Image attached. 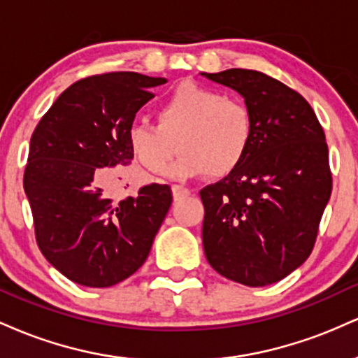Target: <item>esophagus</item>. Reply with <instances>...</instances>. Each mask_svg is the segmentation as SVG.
Wrapping results in <instances>:
<instances>
[{
    "label": "esophagus",
    "instance_id": "34e87169",
    "mask_svg": "<svg viewBox=\"0 0 358 358\" xmlns=\"http://www.w3.org/2000/svg\"><path fill=\"white\" fill-rule=\"evenodd\" d=\"M171 190H173L175 199H182V196L190 195V190H188L187 187H182V185H173V187H171Z\"/></svg>",
    "mask_w": 358,
    "mask_h": 358
}]
</instances>
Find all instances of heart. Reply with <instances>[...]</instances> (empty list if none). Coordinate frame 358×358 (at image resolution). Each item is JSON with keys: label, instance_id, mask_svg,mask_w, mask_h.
<instances>
[{"label": "heart", "instance_id": "b5f03b06", "mask_svg": "<svg viewBox=\"0 0 358 358\" xmlns=\"http://www.w3.org/2000/svg\"><path fill=\"white\" fill-rule=\"evenodd\" d=\"M254 136L252 114L244 102L185 82L158 104L156 126L136 122L127 133L131 153L146 170L187 180L208 173L227 176L242 165Z\"/></svg>", "mask_w": 358, "mask_h": 358}]
</instances>
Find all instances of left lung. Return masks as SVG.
<instances>
[{"label": "left lung", "instance_id": "left-lung-1", "mask_svg": "<svg viewBox=\"0 0 358 358\" xmlns=\"http://www.w3.org/2000/svg\"><path fill=\"white\" fill-rule=\"evenodd\" d=\"M200 76L241 94L254 121L242 165L200 192L205 256L231 281L273 285L310 256L330 200L324 133L305 97L266 73L229 69Z\"/></svg>", "mask_w": 358, "mask_h": 358}]
</instances>
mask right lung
I'll use <instances>...</instances> for the list:
<instances>
[{"label": "right lung", "instance_id": "1", "mask_svg": "<svg viewBox=\"0 0 358 358\" xmlns=\"http://www.w3.org/2000/svg\"><path fill=\"white\" fill-rule=\"evenodd\" d=\"M165 82L136 72L82 79L31 134L23 187L36 242L77 285L109 287L136 273L170 210L168 185H145L121 200L109 195L134 158L127 145L134 116Z\"/></svg>", "mask_w": 358, "mask_h": 358}]
</instances>
